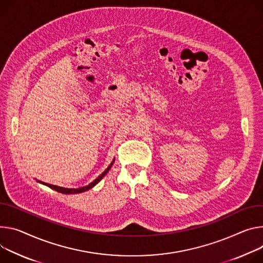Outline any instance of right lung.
Wrapping results in <instances>:
<instances>
[{
  "mask_svg": "<svg viewBox=\"0 0 263 263\" xmlns=\"http://www.w3.org/2000/svg\"><path fill=\"white\" fill-rule=\"evenodd\" d=\"M113 162H114V159H113V161L110 163V165L108 166V168L97 178L95 180H93L91 183H89L88 185H85V186H82V187H78V189H68V187H63V186H58V185H54V184H49V183H46V182H43V181H41V180H36L37 182H40V183H43V184H45V185H47V186H49V187H51L52 190H55V191H58V192H60V193H62V194H78V193H82V192H85V191H88V190H90L91 187H93L95 184L97 183H99L101 180H102V178L108 173V171L111 169V166H112V164H113Z\"/></svg>",
  "mask_w": 263,
  "mask_h": 263,
  "instance_id": "obj_1",
  "label": "right lung"
}]
</instances>
